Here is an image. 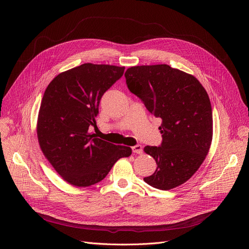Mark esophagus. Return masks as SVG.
Returning a JSON list of instances; mask_svg holds the SVG:
<instances>
[{
  "label": "esophagus",
  "instance_id": "esophagus-1",
  "mask_svg": "<svg viewBox=\"0 0 249 249\" xmlns=\"http://www.w3.org/2000/svg\"><path fill=\"white\" fill-rule=\"evenodd\" d=\"M132 151H133L134 153L141 154V153H142V151H143V149H142V146H141V145L137 144V145H135V146H133V147H132Z\"/></svg>",
  "mask_w": 249,
  "mask_h": 249
}]
</instances>
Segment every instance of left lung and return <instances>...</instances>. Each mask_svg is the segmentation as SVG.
<instances>
[{
  "label": "left lung",
  "instance_id": "1",
  "mask_svg": "<svg viewBox=\"0 0 249 249\" xmlns=\"http://www.w3.org/2000/svg\"><path fill=\"white\" fill-rule=\"evenodd\" d=\"M125 77L129 90L162 120L161 144L144 147L158 167L143 179L163 191L180 186L198 171L212 142V107L206 89L194 75L167 64L129 68Z\"/></svg>",
  "mask_w": 249,
  "mask_h": 249
}]
</instances>
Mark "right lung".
<instances>
[{
  "label": "right lung",
  "mask_w": 249,
  "mask_h": 249,
  "mask_svg": "<svg viewBox=\"0 0 249 249\" xmlns=\"http://www.w3.org/2000/svg\"><path fill=\"white\" fill-rule=\"evenodd\" d=\"M124 67L84 63L56 75L46 88L39 109L37 137L47 160L74 187L105 178L114 163L132 150L89 133L97 127L102 96L124 73Z\"/></svg>",
  "instance_id": "1"
}]
</instances>
